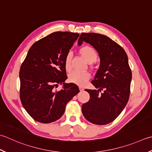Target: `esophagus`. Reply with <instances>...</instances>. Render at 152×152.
Instances as JSON below:
<instances>
[{
	"label": "esophagus",
	"instance_id": "34e87169",
	"mask_svg": "<svg viewBox=\"0 0 152 152\" xmlns=\"http://www.w3.org/2000/svg\"><path fill=\"white\" fill-rule=\"evenodd\" d=\"M79 89H80V91H84V88H83L82 87H80V88H79Z\"/></svg>",
	"mask_w": 152,
	"mask_h": 152
}]
</instances>
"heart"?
I'll list each match as a JSON object with an SVG mask.
<instances>
[{"instance_id": "heart-1", "label": "heart", "mask_w": 152, "mask_h": 152, "mask_svg": "<svg viewBox=\"0 0 152 152\" xmlns=\"http://www.w3.org/2000/svg\"><path fill=\"white\" fill-rule=\"evenodd\" d=\"M78 53L89 64H91L96 61L98 55L96 50L93 47L89 45H84L78 49ZM64 67L67 71L71 70V55L67 54L64 58ZM90 78V74L88 72H79L72 71L68 75V81L73 84L80 86H84L89 79Z\"/></svg>"}]
</instances>
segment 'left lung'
Wrapping results in <instances>:
<instances>
[{"label": "left lung", "instance_id": "obj_1", "mask_svg": "<svg viewBox=\"0 0 152 152\" xmlns=\"http://www.w3.org/2000/svg\"><path fill=\"white\" fill-rule=\"evenodd\" d=\"M83 41L91 45L99 53L100 66L91 82L96 90H85L90 94L89 102L83 104V115L88 121L105 125L113 121L128 103L132 72L123 47L104 35L82 33L78 45ZM103 91L102 93L99 92Z\"/></svg>", "mask_w": 152, "mask_h": 152}]
</instances>
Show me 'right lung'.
<instances>
[{
	"instance_id": "right-lung-1",
	"label": "right lung",
	"mask_w": 152,
	"mask_h": 152,
	"mask_svg": "<svg viewBox=\"0 0 152 152\" xmlns=\"http://www.w3.org/2000/svg\"><path fill=\"white\" fill-rule=\"evenodd\" d=\"M79 34L56 31L32 45L19 73L20 98L23 108L41 123H50L64 114L67 103L79 93L78 86L67 79L64 58ZM64 88L56 91L58 84Z\"/></svg>"
}]
</instances>
